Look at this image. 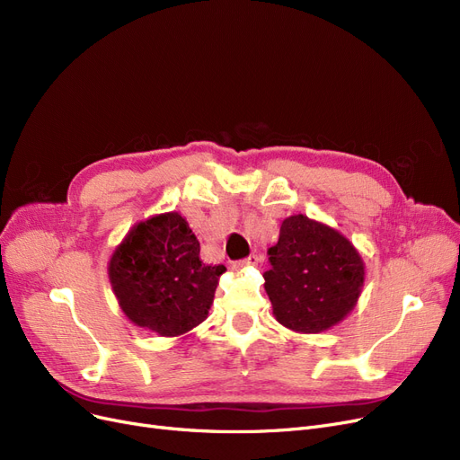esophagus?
I'll list each match as a JSON object with an SVG mask.
<instances>
[{
  "mask_svg": "<svg viewBox=\"0 0 460 460\" xmlns=\"http://www.w3.org/2000/svg\"><path fill=\"white\" fill-rule=\"evenodd\" d=\"M261 261V258L258 256V253H250L248 258H244V260H239V261H234L233 263V269L234 270H241V269H246V267H253V265H258Z\"/></svg>",
  "mask_w": 460,
  "mask_h": 460,
  "instance_id": "obj_1",
  "label": "esophagus"
}]
</instances>
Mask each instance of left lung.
Segmentation results:
<instances>
[{
	"mask_svg": "<svg viewBox=\"0 0 460 460\" xmlns=\"http://www.w3.org/2000/svg\"><path fill=\"white\" fill-rule=\"evenodd\" d=\"M265 292L282 326L318 333L335 326L358 301L364 263L343 234L307 216L282 221L267 250Z\"/></svg>",
	"mask_w": 460,
	"mask_h": 460,
	"instance_id": "8db88e82",
	"label": "left lung"
}]
</instances>
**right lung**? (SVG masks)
<instances>
[{
    "label": "right lung",
    "instance_id": "obj_1",
    "mask_svg": "<svg viewBox=\"0 0 460 460\" xmlns=\"http://www.w3.org/2000/svg\"><path fill=\"white\" fill-rule=\"evenodd\" d=\"M200 244L176 214L136 226L115 250L110 280L119 305L136 326L181 335L208 316L224 265H204Z\"/></svg>",
    "mask_w": 460,
    "mask_h": 460
}]
</instances>
